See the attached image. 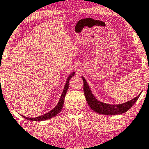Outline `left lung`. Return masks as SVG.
Returning a JSON list of instances; mask_svg holds the SVG:
<instances>
[{"label":"left lung","mask_w":149,"mask_h":149,"mask_svg":"<svg viewBox=\"0 0 149 149\" xmlns=\"http://www.w3.org/2000/svg\"><path fill=\"white\" fill-rule=\"evenodd\" d=\"M84 81V93L86 97V100L92 109L94 111L99 114L102 115H119L122 114L123 113L126 112L134 105V104L137 101L140 95V93L136 97L127 101L125 103L119 104H109L99 101L92 94L91 90L88 84L84 77H81Z\"/></svg>","instance_id":"1"}]
</instances>
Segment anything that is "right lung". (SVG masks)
I'll list each match as a JSON object with an SVG mask.
<instances>
[{
    "instance_id": "right-lung-1",
    "label": "right lung",
    "mask_w": 149,
    "mask_h": 149,
    "mask_svg": "<svg viewBox=\"0 0 149 149\" xmlns=\"http://www.w3.org/2000/svg\"><path fill=\"white\" fill-rule=\"evenodd\" d=\"M74 74H75V72H73L70 75V76L68 77V79H67L63 91L62 95H61V96L59 101H58V104H56V106L51 111L48 112L47 113L43 115V116H39L37 117H32V118H30V117H27L22 116L23 117H24V118H26V119H28V120L35 121H40L47 120V119H51V118H52V117L56 116V115L58 113H60V111L62 109L63 106V103H64L65 96L67 92H68V88H69V82H70V79L72 78L73 76H74Z\"/></svg>"
}]
</instances>
